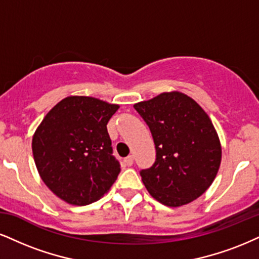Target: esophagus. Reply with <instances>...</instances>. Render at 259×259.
<instances>
[{
  "instance_id": "34e87169",
  "label": "esophagus",
  "mask_w": 259,
  "mask_h": 259,
  "mask_svg": "<svg viewBox=\"0 0 259 259\" xmlns=\"http://www.w3.org/2000/svg\"><path fill=\"white\" fill-rule=\"evenodd\" d=\"M123 162H124V164L127 165V167H131V165L133 164V156L132 155L127 156V157L123 159Z\"/></svg>"
}]
</instances>
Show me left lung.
I'll use <instances>...</instances> for the list:
<instances>
[{
  "label": "left lung",
  "mask_w": 259,
  "mask_h": 259,
  "mask_svg": "<svg viewBox=\"0 0 259 259\" xmlns=\"http://www.w3.org/2000/svg\"><path fill=\"white\" fill-rule=\"evenodd\" d=\"M133 107L155 142V163L140 171L148 192L170 207L193 202L210 187L221 164V143L209 115L179 91L162 92Z\"/></svg>",
  "instance_id": "1"
}]
</instances>
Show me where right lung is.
<instances>
[{
    "label": "right lung",
    "mask_w": 259,
    "mask_h": 259,
    "mask_svg": "<svg viewBox=\"0 0 259 259\" xmlns=\"http://www.w3.org/2000/svg\"><path fill=\"white\" fill-rule=\"evenodd\" d=\"M88 96H68L49 110L32 138L34 163L43 183L72 205L103 197L120 173L107 123L119 109Z\"/></svg>",
    "instance_id": "1"
}]
</instances>
